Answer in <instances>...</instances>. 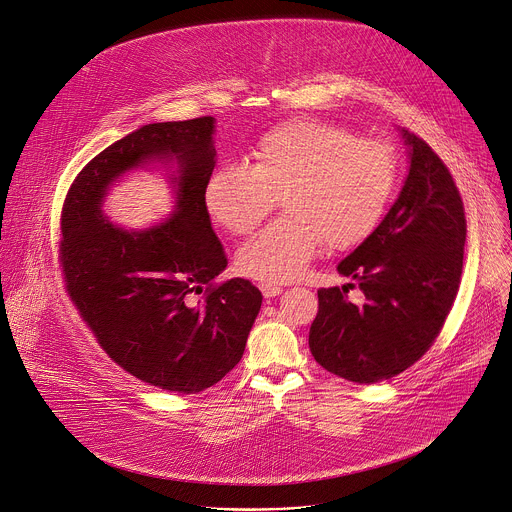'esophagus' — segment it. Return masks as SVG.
<instances>
[{"instance_id": "esophagus-1", "label": "esophagus", "mask_w": 512, "mask_h": 512, "mask_svg": "<svg viewBox=\"0 0 512 512\" xmlns=\"http://www.w3.org/2000/svg\"><path fill=\"white\" fill-rule=\"evenodd\" d=\"M260 290H262V294H264L266 298L278 296V294L282 292V288H280V286H276V284H272V282H262V284H260Z\"/></svg>"}]
</instances>
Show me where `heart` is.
<instances>
[{
	"label": "heart",
	"instance_id": "heart-1",
	"mask_svg": "<svg viewBox=\"0 0 512 512\" xmlns=\"http://www.w3.org/2000/svg\"><path fill=\"white\" fill-rule=\"evenodd\" d=\"M397 185V157L345 127L296 119L264 133L252 165H220L203 187L210 218L232 234H250L282 199L286 212L238 250L244 274L266 282L298 278L321 244L349 250L383 220Z\"/></svg>",
	"mask_w": 512,
	"mask_h": 512
}]
</instances>
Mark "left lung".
<instances>
[{
	"label": "left lung",
	"mask_w": 512,
	"mask_h": 512,
	"mask_svg": "<svg viewBox=\"0 0 512 512\" xmlns=\"http://www.w3.org/2000/svg\"><path fill=\"white\" fill-rule=\"evenodd\" d=\"M410 155L403 187L375 228L337 270L365 300L343 288L319 290L309 347L319 365L355 383H377L412 367L436 341L452 309L464 260L460 191L432 147L401 129Z\"/></svg>",
	"instance_id": "8db88e82"
}]
</instances>
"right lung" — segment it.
<instances>
[{
    "label": "right lung",
    "mask_w": 512,
    "mask_h": 512,
    "mask_svg": "<svg viewBox=\"0 0 512 512\" xmlns=\"http://www.w3.org/2000/svg\"><path fill=\"white\" fill-rule=\"evenodd\" d=\"M214 133V117L143 125L78 173L62 208L60 264L82 321L125 371L175 393L208 389L238 365L262 304L250 280L214 282L228 266L203 206ZM151 162L176 167L174 212L143 231L113 225L101 212L110 185Z\"/></svg>",
    "instance_id": "1"
}]
</instances>
